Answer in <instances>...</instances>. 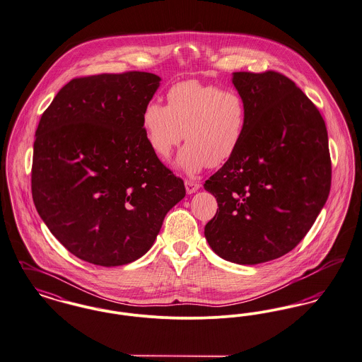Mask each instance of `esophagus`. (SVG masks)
<instances>
[{
	"label": "esophagus",
	"mask_w": 362,
	"mask_h": 362,
	"mask_svg": "<svg viewBox=\"0 0 362 362\" xmlns=\"http://www.w3.org/2000/svg\"><path fill=\"white\" fill-rule=\"evenodd\" d=\"M185 186H186L187 194H194V192H198L199 187H201V185L198 182H194V180H186Z\"/></svg>",
	"instance_id": "esophagus-1"
}]
</instances>
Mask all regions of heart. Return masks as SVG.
<instances>
[{"instance_id":"heart-1","label":"heart","mask_w":362,"mask_h":362,"mask_svg":"<svg viewBox=\"0 0 362 362\" xmlns=\"http://www.w3.org/2000/svg\"><path fill=\"white\" fill-rule=\"evenodd\" d=\"M167 107L149 103L142 115L145 138L153 153L167 160L182 142L176 165L189 173L221 167L240 148L247 126V105L234 90L185 81L167 93Z\"/></svg>"}]
</instances>
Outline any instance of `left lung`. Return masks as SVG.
<instances>
[{
    "label": "left lung",
    "instance_id": "obj_1",
    "mask_svg": "<svg viewBox=\"0 0 362 362\" xmlns=\"http://www.w3.org/2000/svg\"><path fill=\"white\" fill-rule=\"evenodd\" d=\"M247 126L234 157L204 185L218 209L205 226L213 252L255 265L291 252L331 189L328 134L319 109L287 76L234 72Z\"/></svg>",
    "mask_w": 362,
    "mask_h": 362
}]
</instances>
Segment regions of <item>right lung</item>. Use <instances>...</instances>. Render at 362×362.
Masks as SVG:
<instances>
[{
    "label": "right lung",
    "mask_w": 362,
    "mask_h": 362,
    "mask_svg": "<svg viewBox=\"0 0 362 362\" xmlns=\"http://www.w3.org/2000/svg\"><path fill=\"white\" fill-rule=\"evenodd\" d=\"M161 78L149 72L76 78L35 132L31 190L50 233L94 265L146 255L186 189L150 149L142 115Z\"/></svg>",
    "instance_id": "right-lung-1"
}]
</instances>
